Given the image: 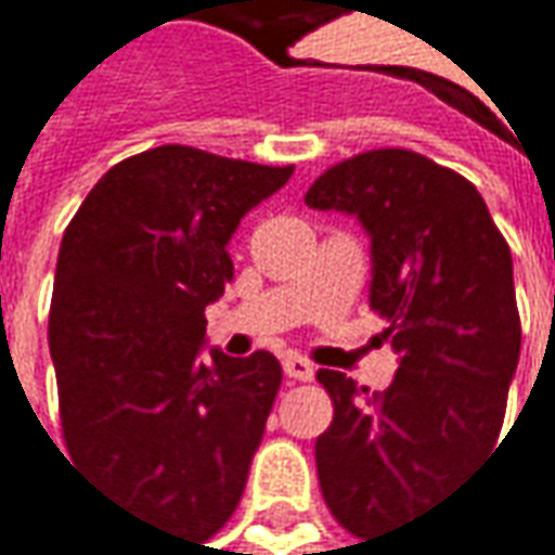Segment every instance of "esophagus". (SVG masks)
<instances>
[{
	"label": "esophagus",
	"instance_id": "1",
	"mask_svg": "<svg viewBox=\"0 0 555 555\" xmlns=\"http://www.w3.org/2000/svg\"><path fill=\"white\" fill-rule=\"evenodd\" d=\"M282 369H285V374L288 377H295V380H313V362H307L304 356L297 353H285L282 356Z\"/></svg>",
	"mask_w": 555,
	"mask_h": 555
}]
</instances>
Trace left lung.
<instances>
[{"mask_svg": "<svg viewBox=\"0 0 555 555\" xmlns=\"http://www.w3.org/2000/svg\"><path fill=\"white\" fill-rule=\"evenodd\" d=\"M304 202L365 230L369 300L399 356L384 392L315 374L335 402L315 439L322 498L347 531L374 538L439 504L498 442L522 344L513 258L479 190L411 150L335 165Z\"/></svg>", "mask_w": 555, "mask_h": 555, "instance_id": "left-lung-1", "label": "left lung"}]
</instances>
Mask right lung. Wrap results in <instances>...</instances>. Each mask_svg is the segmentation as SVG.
Returning a JSON list of instances; mask_svg holds the SVG:
<instances>
[{"instance_id": "add662e5", "label": "right lung", "mask_w": 555, "mask_h": 555, "mask_svg": "<svg viewBox=\"0 0 555 555\" xmlns=\"http://www.w3.org/2000/svg\"><path fill=\"white\" fill-rule=\"evenodd\" d=\"M292 171L156 146L113 165L61 242L49 344L69 454L186 541L233 516L282 384L273 353L208 347L205 307L242 218Z\"/></svg>"}]
</instances>
